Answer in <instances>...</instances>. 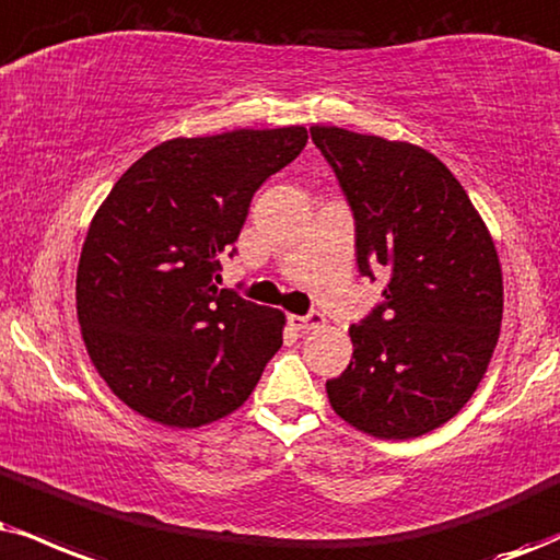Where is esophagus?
<instances>
[{
	"label": "esophagus",
	"instance_id": "1",
	"mask_svg": "<svg viewBox=\"0 0 560 560\" xmlns=\"http://www.w3.org/2000/svg\"><path fill=\"white\" fill-rule=\"evenodd\" d=\"M319 324H324V314H319V312H308L303 316H299V314L291 316V327L299 329V332H303V329L319 327Z\"/></svg>",
	"mask_w": 560,
	"mask_h": 560
}]
</instances>
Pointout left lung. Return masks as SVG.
<instances>
[{"label": "left lung", "mask_w": 560, "mask_h": 560, "mask_svg": "<svg viewBox=\"0 0 560 560\" xmlns=\"http://www.w3.org/2000/svg\"><path fill=\"white\" fill-rule=\"evenodd\" d=\"M355 220V261L384 278L350 327L353 361L327 382L335 412L378 439H416L478 389L503 314L493 238L452 171L423 148L312 127Z\"/></svg>", "instance_id": "8db88e82"}]
</instances>
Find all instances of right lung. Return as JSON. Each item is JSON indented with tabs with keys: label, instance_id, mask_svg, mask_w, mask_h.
<instances>
[{
	"label": "right lung",
	"instance_id": "right-lung-1",
	"mask_svg": "<svg viewBox=\"0 0 560 560\" xmlns=\"http://www.w3.org/2000/svg\"><path fill=\"white\" fill-rule=\"evenodd\" d=\"M306 129H236L148 150L95 212L78 267L82 340L140 416L199 428L246 402L282 345L278 308L218 291L254 191Z\"/></svg>",
	"mask_w": 560,
	"mask_h": 560
}]
</instances>
